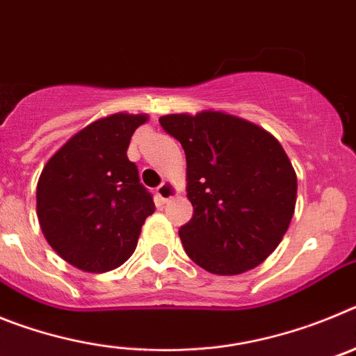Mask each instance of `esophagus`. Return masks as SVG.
Here are the masks:
<instances>
[{
    "instance_id": "obj_1",
    "label": "esophagus",
    "mask_w": 356,
    "mask_h": 356,
    "mask_svg": "<svg viewBox=\"0 0 356 356\" xmlns=\"http://www.w3.org/2000/svg\"><path fill=\"white\" fill-rule=\"evenodd\" d=\"M176 194V188L171 181H163L156 187V196L160 197V201H169Z\"/></svg>"
}]
</instances>
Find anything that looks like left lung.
I'll return each instance as SVG.
<instances>
[{"mask_svg": "<svg viewBox=\"0 0 356 356\" xmlns=\"http://www.w3.org/2000/svg\"><path fill=\"white\" fill-rule=\"evenodd\" d=\"M159 122L187 159L194 213L178 234L188 259L221 276L262 264L284 238L296 207L298 180L282 144L222 112L171 114Z\"/></svg>", "mask_w": 356, "mask_h": 356, "instance_id": "obj_1", "label": "left lung"}]
</instances>
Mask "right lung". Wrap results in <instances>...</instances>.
Listing matches in <instances>:
<instances>
[{
    "instance_id": "obj_1",
    "label": "right lung",
    "mask_w": 356,
    "mask_h": 356,
    "mask_svg": "<svg viewBox=\"0 0 356 356\" xmlns=\"http://www.w3.org/2000/svg\"><path fill=\"white\" fill-rule=\"evenodd\" d=\"M146 115L114 114L78 131L48 160L37 184V216L49 246L87 273L112 271L137 248L153 194L127 156Z\"/></svg>"
}]
</instances>
